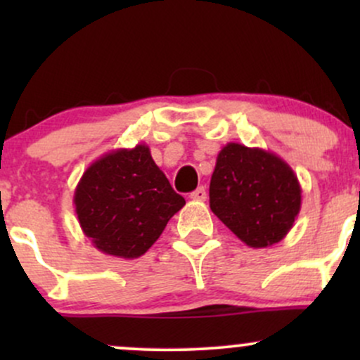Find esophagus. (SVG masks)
Listing matches in <instances>:
<instances>
[{
  "mask_svg": "<svg viewBox=\"0 0 360 360\" xmlns=\"http://www.w3.org/2000/svg\"><path fill=\"white\" fill-rule=\"evenodd\" d=\"M189 198L194 201H205L206 200V188L205 186H200V188L196 189V191H193L189 194Z\"/></svg>",
  "mask_w": 360,
  "mask_h": 360,
  "instance_id": "obj_1",
  "label": "esophagus"
}]
</instances>
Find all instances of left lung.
<instances>
[{"mask_svg":"<svg viewBox=\"0 0 360 360\" xmlns=\"http://www.w3.org/2000/svg\"><path fill=\"white\" fill-rule=\"evenodd\" d=\"M210 208L245 245L264 249L283 240L295 225L301 186L274 152L230 142L218 152Z\"/></svg>","mask_w":360,"mask_h":360,"instance_id":"left-lung-1","label":"left lung"}]
</instances>
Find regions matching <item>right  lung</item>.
<instances>
[{"instance_id": "right-lung-1", "label": "right lung", "mask_w": 360, "mask_h": 360, "mask_svg": "<svg viewBox=\"0 0 360 360\" xmlns=\"http://www.w3.org/2000/svg\"><path fill=\"white\" fill-rule=\"evenodd\" d=\"M81 230L98 250L137 259L186 205L146 143L117 148L86 169L74 191Z\"/></svg>"}]
</instances>
